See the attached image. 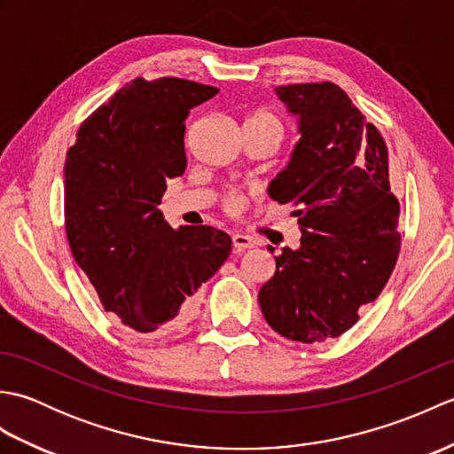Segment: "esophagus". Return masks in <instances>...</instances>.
Segmentation results:
<instances>
[{
  "mask_svg": "<svg viewBox=\"0 0 454 454\" xmlns=\"http://www.w3.org/2000/svg\"><path fill=\"white\" fill-rule=\"evenodd\" d=\"M232 244H234V252L236 254H242V252H246V249H249V247L254 246L252 239H249L244 234H234L232 236Z\"/></svg>",
  "mask_w": 454,
  "mask_h": 454,
  "instance_id": "esophagus-1",
  "label": "esophagus"
}]
</instances>
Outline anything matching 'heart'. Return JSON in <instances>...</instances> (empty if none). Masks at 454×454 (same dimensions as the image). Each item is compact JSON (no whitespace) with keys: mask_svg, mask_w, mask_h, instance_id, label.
<instances>
[{"mask_svg":"<svg viewBox=\"0 0 454 454\" xmlns=\"http://www.w3.org/2000/svg\"><path fill=\"white\" fill-rule=\"evenodd\" d=\"M252 119H262V121H269V122L278 124L277 117H273L271 113H255ZM247 197L249 195H247V192H244V191H236V189L228 191L226 197H224L226 210L232 212V215H238V212H242L244 207H246V202H247Z\"/></svg>","mask_w":454,"mask_h":454,"instance_id":"b5f03b06","label":"heart"}]
</instances>
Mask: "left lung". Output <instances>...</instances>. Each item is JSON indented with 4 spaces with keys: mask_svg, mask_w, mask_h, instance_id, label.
Segmentation results:
<instances>
[{
    "mask_svg": "<svg viewBox=\"0 0 454 454\" xmlns=\"http://www.w3.org/2000/svg\"><path fill=\"white\" fill-rule=\"evenodd\" d=\"M275 93L301 137L269 197L298 208L302 238L275 257L259 306L277 333L314 343L353 327L388 283L402 244L400 202L390 192L384 138L340 85L294 83Z\"/></svg>",
    "mask_w": 454,
    "mask_h": 454,
    "instance_id": "left-lung-1",
    "label": "left lung"
}]
</instances>
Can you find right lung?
Wrapping results in <instances>:
<instances>
[{
    "instance_id": "right-lung-1",
    "label": "right lung",
    "mask_w": 454,
    "mask_h": 454,
    "mask_svg": "<svg viewBox=\"0 0 454 454\" xmlns=\"http://www.w3.org/2000/svg\"><path fill=\"white\" fill-rule=\"evenodd\" d=\"M218 93L179 78L132 80L82 122L64 163V218L72 255L130 330L166 335L185 324L197 291L232 252L212 226L173 230L158 208L183 176L185 119Z\"/></svg>"
}]
</instances>
